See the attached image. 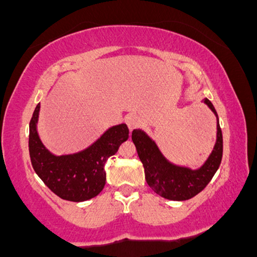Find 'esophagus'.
<instances>
[{"label":"esophagus","mask_w":257,"mask_h":257,"mask_svg":"<svg viewBox=\"0 0 257 257\" xmlns=\"http://www.w3.org/2000/svg\"><path fill=\"white\" fill-rule=\"evenodd\" d=\"M125 124L128 125L129 131H133V129H135L139 124H140V118L134 113L128 114V116L125 117Z\"/></svg>","instance_id":"obj_1"}]
</instances>
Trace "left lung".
Listing matches in <instances>:
<instances>
[{
  "label": "left lung",
  "instance_id": "8db88e82",
  "mask_svg": "<svg viewBox=\"0 0 257 257\" xmlns=\"http://www.w3.org/2000/svg\"><path fill=\"white\" fill-rule=\"evenodd\" d=\"M203 101L217 116L209 99ZM132 140L145 169V180L159 196L170 200H187L206 187L219 169L222 159V132L217 120V139L210 157L198 170L173 166L159 152L158 147L144 132L133 131Z\"/></svg>",
  "mask_w": 257,
  "mask_h": 257
}]
</instances>
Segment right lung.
I'll list each match as a JSON object with an SVG mask.
<instances>
[{
	"instance_id": "1",
	"label": "right lung",
	"mask_w": 257,
	"mask_h": 257,
	"mask_svg": "<svg viewBox=\"0 0 257 257\" xmlns=\"http://www.w3.org/2000/svg\"><path fill=\"white\" fill-rule=\"evenodd\" d=\"M40 104L30 120L29 152L31 164L47 187L70 202H84L101 192L106 182L105 163L129 138L125 124L114 125L84 151L69 156L52 155L42 145L36 131Z\"/></svg>"
}]
</instances>
